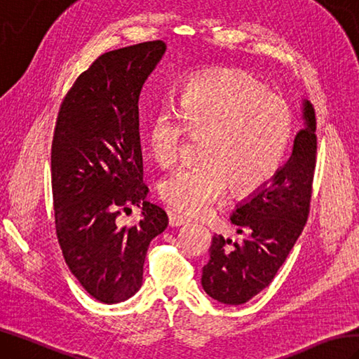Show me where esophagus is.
I'll return each mask as SVG.
<instances>
[{
  "label": "esophagus",
  "instance_id": "1",
  "mask_svg": "<svg viewBox=\"0 0 359 359\" xmlns=\"http://www.w3.org/2000/svg\"><path fill=\"white\" fill-rule=\"evenodd\" d=\"M187 222L189 221H187L186 216H182L177 212H169V225L170 226H181V225H184Z\"/></svg>",
  "mask_w": 359,
  "mask_h": 359
}]
</instances>
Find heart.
<instances>
[{"label": "heart", "instance_id": "b5f03b06", "mask_svg": "<svg viewBox=\"0 0 359 359\" xmlns=\"http://www.w3.org/2000/svg\"><path fill=\"white\" fill-rule=\"evenodd\" d=\"M203 135L201 160L182 165L160 184V196L178 212L201 215L229 184L248 194L273 177L291 137L286 102L255 76L238 68H215L180 86L175 112H155L147 130L152 158L169 168L186 137Z\"/></svg>", "mask_w": 359, "mask_h": 359}]
</instances>
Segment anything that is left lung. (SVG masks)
Wrapping results in <instances>:
<instances>
[{
    "instance_id": "left-lung-1",
    "label": "left lung",
    "mask_w": 359,
    "mask_h": 359,
    "mask_svg": "<svg viewBox=\"0 0 359 359\" xmlns=\"http://www.w3.org/2000/svg\"><path fill=\"white\" fill-rule=\"evenodd\" d=\"M303 120L290 160L233 212L230 219L242 239L213 236L201 283L217 302L243 304L265 290L303 231L317 155L316 111L309 100H303Z\"/></svg>"
}]
</instances>
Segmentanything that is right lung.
<instances>
[{
  "instance_id": "right-lung-1",
  "label": "right lung",
  "mask_w": 359,
  "mask_h": 359,
  "mask_svg": "<svg viewBox=\"0 0 359 359\" xmlns=\"http://www.w3.org/2000/svg\"><path fill=\"white\" fill-rule=\"evenodd\" d=\"M149 41L108 51L76 79L60 103L51 143V190L60 250L85 291L107 304L125 302L143 283L147 248L169 224L146 201L138 99L165 53ZM142 205V221L116 217Z\"/></svg>"
}]
</instances>
